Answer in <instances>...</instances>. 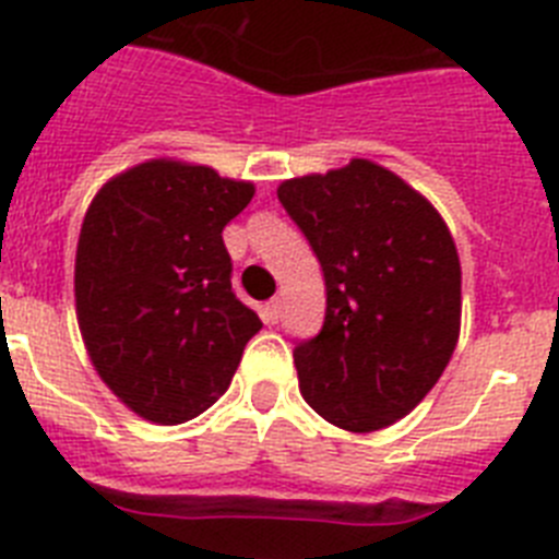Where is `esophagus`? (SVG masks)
Instances as JSON below:
<instances>
[{
	"label": "esophagus",
	"instance_id": "esophagus-1",
	"mask_svg": "<svg viewBox=\"0 0 559 559\" xmlns=\"http://www.w3.org/2000/svg\"><path fill=\"white\" fill-rule=\"evenodd\" d=\"M262 319H265V325H276V322H280V299L265 302V308H262Z\"/></svg>",
	"mask_w": 559,
	"mask_h": 559
}]
</instances>
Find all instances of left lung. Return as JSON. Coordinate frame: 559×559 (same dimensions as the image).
<instances>
[{
    "instance_id": "1",
    "label": "left lung",
    "mask_w": 559,
    "mask_h": 559,
    "mask_svg": "<svg viewBox=\"0 0 559 559\" xmlns=\"http://www.w3.org/2000/svg\"><path fill=\"white\" fill-rule=\"evenodd\" d=\"M276 198L325 276L322 331L294 347L305 402L350 432L390 427L455 350L461 262L450 228L370 160L285 180Z\"/></svg>"
}]
</instances>
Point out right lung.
Instances as JSON below:
<instances>
[{
	"mask_svg": "<svg viewBox=\"0 0 559 559\" xmlns=\"http://www.w3.org/2000/svg\"><path fill=\"white\" fill-rule=\"evenodd\" d=\"M254 186L209 166L150 160L90 203L75 311L107 388L138 416L183 424L212 407L262 328L231 290L223 228Z\"/></svg>",
	"mask_w": 559,
	"mask_h": 559,
	"instance_id": "right-lung-1",
	"label": "right lung"
}]
</instances>
